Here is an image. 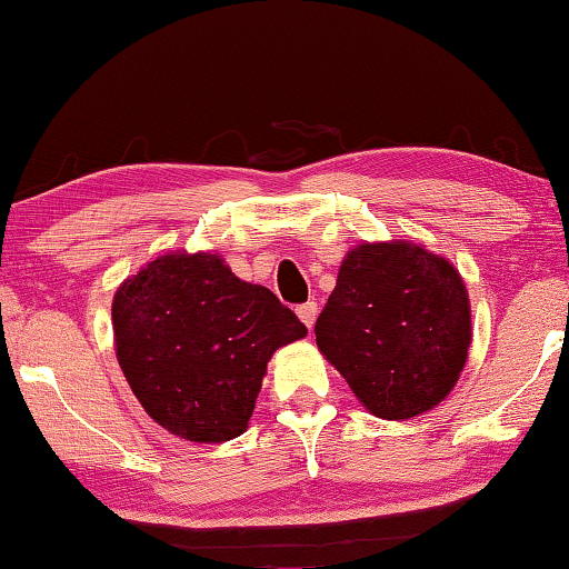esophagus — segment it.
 I'll use <instances>...</instances> for the list:
<instances>
[{
  "mask_svg": "<svg viewBox=\"0 0 569 569\" xmlns=\"http://www.w3.org/2000/svg\"><path fill=\"white\" fill-rule=\"evenodd\" d=\"M296 313H299V319L306 323V327H313V321H317V313H319V306L313 301H306L301 303L299 309H296Z\"/></svg>",
  "mask_w": 569,
  "mask_h": 569,
  "instance_id": "34e87169",
  "label": "esophagus"
}]
</instances>
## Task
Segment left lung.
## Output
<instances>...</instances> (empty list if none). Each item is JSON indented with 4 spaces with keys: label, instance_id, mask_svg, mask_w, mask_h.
<instances>
[{
    "label": "left lung",
    "instance_id": "8db88e82",
    "mask_svg": "<svg viewBox=\"0 0 569 569\" xmlns=\"http://www.w3.org/2000/svg\"><path fill=\"white\" fill-rule=\"evenodd\" d=\"M313 331L369 412L405 420L453 390L471 345V306L448 260L412 242H365L341 263Z\"/></svg>",
    "mask_w": 569,
    "mask_h": 569
}]
</instances>
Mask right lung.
Masks as SVG:
<instances>
[{
    "label": "right lung",
    "instance_id": "right-lung-1",
    "mask_svg": "<svg viewBox=\"0 0 569 569\" xmlns=\"http://www.w3.org/2000/svg\"><path fill=\"white\" fill-rule=\"evenodd\" d=\"M116 357L161 428L222 443L248 428L273 351L306 337L263 286L210 252L161 256L113 296Z\"/></svg>",
    "mask_w": 569,
    "mask_h": 569
}]
</instances>
